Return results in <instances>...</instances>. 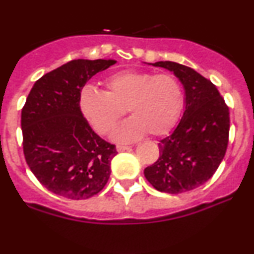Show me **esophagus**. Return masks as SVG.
Returning a JSON list of instances; mask_svg holds the SVG:
<instances>
[{
	"label": "esophagus",
	"mask_w": 254,
	"mask_h": 254,
	"mask_svg": "<svg viewBox=\"0 0 254 254\" xmlns=\"http://www.w3.org/2000/svg\"><path fill=\"white\" fill-rule=\"evenodd\" d=\"M116 149H117V151H125V150H130L131 147H129V145H122L119 144L116 147Z\"/></svg>",
	"instance_id": "esophagus-1"
}]
</instances>
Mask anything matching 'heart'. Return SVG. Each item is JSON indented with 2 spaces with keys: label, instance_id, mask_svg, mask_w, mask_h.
<instances>
[{
  "label": "heart",
  "instance_id": "obj_1",
  "mask_svg": "<svg viewBox=\"0 0 254 254\" xmlns=\"http://www.w3.org/2000/svg\"><path fill=\"white\" fill-rule=\"evenodd\" d=\"M105 92L84 87L80 94V110L98 133L110 132L125 109L131 118L112 132L118 142H131L147 132L166 135L182 113L184 95L180 83L168 74L125 70L105 80Z\"/></svg>",
  "mask_w": 254,
  "mask_h": 254
}]
</instances>
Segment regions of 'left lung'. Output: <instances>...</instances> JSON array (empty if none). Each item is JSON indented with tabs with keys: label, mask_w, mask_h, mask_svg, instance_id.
<instances>
[{
	"label": "left lung",
	"mask_w": 254,
	"mask_h": 254,
	"mask_svg": "<svg viewBox=\"0 0 254 254\" xmlns=\"http://www.w3.org/2000/svg\"><path fill=\"white\" fill-rule=\"evenodd\" d=\"M148 64L173 72L183 84L185 110L176 129L159 142V159L144 177L166 193L191 191L208 182L223 160L229 110L211 81L193 69L170 61Z\"/></svg>",
	"instance_id": "left-lung-1"
}]
</instances>
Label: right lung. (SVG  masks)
I'll return each mask as SVG.
<instances>
[{"mask_svg": "<svg viewBox=\"0 0 254 254\" xmlns=\"http://www.w3.org/2000/svg\"><path fill=\"white\" fill-rule=\"evenodd\" d=\"M115 60H74L32 87L21 111L26 162L49 191L87 199L104 189L116 147L92 130L80 110L81 90Z\"/></svg>", "mask_w": 254, "mask_h": 254, "instance_id": "right-lung-1", "label": "right lung"}]
</instances>
